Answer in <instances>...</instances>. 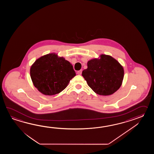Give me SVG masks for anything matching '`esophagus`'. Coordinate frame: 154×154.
Here are the masks:
<instances>
[{
	"instance_id": "34e87169",
	"label": "esophagus",
	"mask_w": 154,
	"mask_h": 154,
	"mask_svg": "<svg viewBox=\"0 0 154 154\" xmlns=\"http://www.w3.org/2000/svg\"><path fill=\"white\" fill-rule=\"evenodd\" d=\"M82 73V70H79L78 71V72H77V74H78V75H81Z\"/></svg>"
}]
</instances>
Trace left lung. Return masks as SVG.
<instances>
[{
	"mask_svg": "<svg viewBox=\"0 0 154 154\" xmlns=\"http://www.w3.org/2000/svg\"><path fill=\"white\" fill-rule=\"evenodd\" d=\"M82 75L88 86L97 94L112 95L121 86L124 78V69L111 56L101 54L99 58L91 59L88 68Z\"/></svg>",
	"mask_w": 154,
	"mask_h": 154,
	"instance_id": "1",
	"label": "left lung"
}]
</instances>
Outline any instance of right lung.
Wrapping results in <instances>:
<instances>
[{
	"instance_id": "1",
	"label": "right lung",
	"mask_w": 154,
	"mask_h": 154,
	"mask_svg": "<svg viewBox=\"0 0 154 154\" xmlns=\"http://www.w3.org/2000/svg\"><path fill=\"white\" fill-rule=\"evenodd\" d=\"M75 75L72 64L54 53L41 57L30 68L33 84L45 95H56L62 91Z\"/></svg>"
}]
</instances>
